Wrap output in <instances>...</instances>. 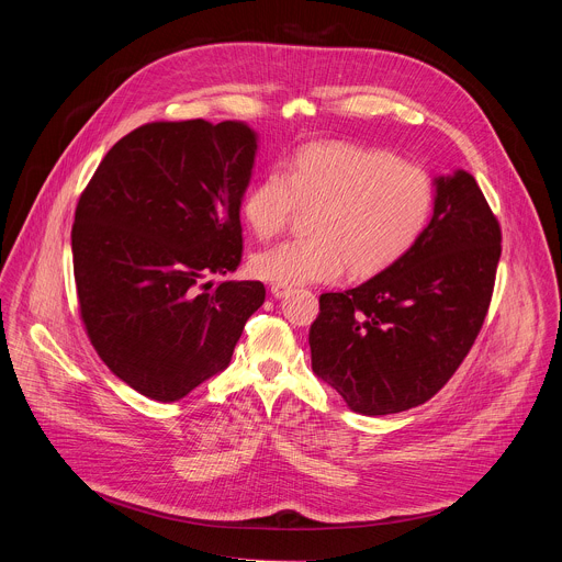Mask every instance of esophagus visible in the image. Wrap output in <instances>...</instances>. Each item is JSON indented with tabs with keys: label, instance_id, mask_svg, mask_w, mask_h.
Wrapping results in <instances>:
<instances>
[{
	"label": "esophagus",
	"instance_id": "obj_1",
	"mask_svg": "<svg viewBox=\"0 0 562 562\" xmlns=\"http://www.w3.org/2000/svg\"><path fill=\"white\" fill-rule=\"evenodd\" d=\"M291 293V286L286 284H271V295L273 297H286Z\"/></svg>",
	"mask_w": 562,
	"mask_h": 562
}]
</instances>
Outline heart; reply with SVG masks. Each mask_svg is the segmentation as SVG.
I'll list each match as a JSON object with an SVG mask.
<instances>
[{
    "label": "heart",
    "mask_w": 562,
    "mask_h": 562,
    "mask_svg": "<svg viewBox=\"0 0 562 562\" xmlns=\"http://www.w3.org/2000/svg\"><path fill=\"white\" fill-rule=\"evenodd\" d=\"M434 202L429 171L391 150L306 144L286 159L284 171L265 173L245 193L243 215L260 239H271L297 206H315L313 235L254 256L251 269L286 286L334 282L347 265L356 278L382 273L418 245Z\"/></svg>",
    "instance_id": "b5f03b06"
}]
</instances>
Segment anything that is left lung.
<instances>
[{"mask_svg": "<svg viewBox=\"0 0 562 562\" xmlns=\"http://www.w3.org/2000/svg\"><path fill=\"white\" fill-rule=\"evenodd\" d=\"M434 184V215L418 245L360 286L319 295L308 331L313 373L364 416L434 397L467 358L492 302L501 224L467 171Z\"/></svg>", "mask_w": 562, "mask_h": 562, "instance_id": "8db88e82", "label": "left lung"}]
</instances>
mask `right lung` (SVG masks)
Instances as JSON below:
<instances>
[{"mask_svg":"<svg viewBox=\"0 0 562 562\" xmlns=\"http://www.w3.org/2000/svg\"><path fill=\"white\" fill-rule=\"evenodd\" d=\"M258 135L245 122H150L100 162L70 231L77 300L102 362L176 403L228 367L265 284L211 282L243 260L239 206Z\"/></svg>","mask_w":562,"mask_h":562,"instance_id":"1","label":"right lung"}]
</instances>
